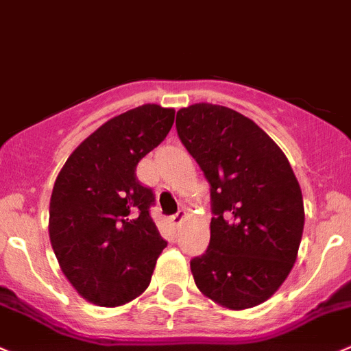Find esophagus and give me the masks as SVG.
I'll list each match as a JSON object with an SVG mask.
<instances>
[{
  "label": "esophagus",
  "instance_id": "obj_1",
  "mask_svg": "<svg viewBox=\"0 0 351 351\" xmlns=\"http://www.w3.org/2000/svg\"><path fill=\"white\" fill-rule=\"evenodd\" d=\"M183 216H185V210H183V209H178V213H176V214H173V216H171V221H173V224H178L180 221L183 219Z\"/></svg>",
  "mask_w": 351,
  "mask_h": 351
}]
</instances>
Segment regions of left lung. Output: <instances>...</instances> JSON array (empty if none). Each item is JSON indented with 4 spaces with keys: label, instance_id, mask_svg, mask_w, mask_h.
Here are the masks:
<instances>
[{
    "label": "left lung",
    "instance_id": "8db88e82",
    "mask_svg": "<svg viewBox=\"0 0 351 351\" xmlns=\"http://www.w3.org/2000/svg\"><path fill=\"white\" fill-rule=\"evenodd\" d=\"M176 132L210 185V240L190 261L197 288L228 308L266 302L290 274L304 199L287 156L250 118L200 103L176 113Z\"/></svg>",
    "mask_w": 351,
    "mask_h": 351
}]
</instances>
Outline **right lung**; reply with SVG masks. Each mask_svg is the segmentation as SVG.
I'll use <instances>...</instances> for the list:
<instances>
[{"mask_svg": "<svg viewBox=\"0 0 351 351\" xmlns=\"http://www.w3.org/2000/svg\"><path fill=\"white\" fill-rule=\"evenodd\" d=\"M175 110L144 104L85 138L66 159L49 202V238L61 271L96 305L134 300L151 283L168 241L151 217L156 195L135 169L171 130Z\"/></svg>", "mask_w": 351, "mask_h": 351, "instance_id": "obj_1", "label": "right lung"}]
</instances>
